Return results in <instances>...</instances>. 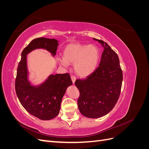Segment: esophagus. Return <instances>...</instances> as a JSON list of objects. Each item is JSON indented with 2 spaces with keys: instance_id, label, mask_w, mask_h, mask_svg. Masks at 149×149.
<instances>
[{
  "instance_id": "obj_1",
  "label": "esophagus",
  "mask_w": 149,
  "mask_h": 149,
  "mask_svg": "<svg viewBox=\"0 0 149 149\" xmlns=\"http://www.w3.org/2000/svg\"><path fill=\"white\" fill-rule=\"evenodd\" d=\"M71 80H72V82H73V84H74V83H75V81H76V78L75 76H71Z\"/></svg>"
}]
</instances>
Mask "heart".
Segmentation results:
<instances>
[{
	"label": "heart",
	"mask_w": 149,
	"mask_h": 149,
	"mask_svg": "<svg viewBox=\"0 0 149 149\" xmlns=\"http://www.w3.org/2000/svg\"><path fill=\"white\" fill-rule=\"evenodd\" d=\"M100 58V51L96 46L71 43L65 47L60 62L64 66L74 63L76 73L86 77L96 70Z\"/></svg>",
	"instance_id": "obj_1"
}]
</instances>
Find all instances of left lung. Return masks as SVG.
<instances>
[{
  "label": "left lung",
  "instance_id": "1",
  "mask_svg": "<svg viewBox=\"0 0 149 149\" xmlns=\"http://www.w3.org/2000/svg\"><path fill=\"white\" fill-rule=\"evenodd\" d=\"M104 48L100 65L84 79H76L79 91L78 106L81 113L89 118H99L113 109L120 96L123 76L119 57L108 44L93 38Z\"/></svg>",
  "mask_w": 149,
  "mask_h": 149
}]
</instances>
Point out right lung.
Instances as JSON below:
<instances>
[{
  "instance_id": "1",
  "label": "right lung",
  "mask_w": 149,
  "mask_h": 149,
  "mask_svg": "<svg viewBox=\"0 0 149 149\" xmlns=\"http://www.w3.org/2000/svg\"><path fill=\"white\" fill-rule=\"evenodd\" d=\"M58 41L54 38L33 40L24 49L17 68L15 91L21 104L32 116L41 120H50L59 114L62 98L67 88L72 85L69 73L50 74L39 85L31 84L29 80L26 55L36 49H44L54 56Z\"/></svg>"
}]
</instances>
